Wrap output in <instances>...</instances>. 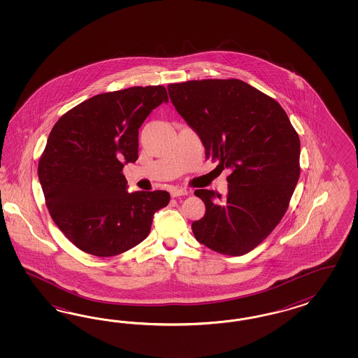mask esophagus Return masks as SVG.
Here are the masks:
<instances>
[{
  "label": "esophagus",
  "instance_id": "obj_1",
  "mask_svg": "<svg viewBox=\"0 0 358 358\" xmlns=\"http://www.w3.org/2000/svg\"><path fill=\"white\" fill-rule=\"evenodd\" d=\"M189 194V190L187 189H185V187H173L172 190H171V195L174 196V198H177V196H182V195Z\"/></svg>",
  "mask_w": 358,
  "mask_h": 358
}]
</instances>
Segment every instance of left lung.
Instances as JSON below:
<instances>
[{
    "label": "left lung",
    "mask_w": 358,
    "mask_h": 358,
    "mask_svg": "<svg viewBox=\"0 0 358 358\" xmlns=\"http://www.w3.org/2000/svg\"><path fill=\"white\" fill-rule=\"evenodd\" d=\"M178 114L198 134L207 160L229 169L224 198L199 189L206 213L193 222L207 248L241 256L256 248L285 215L299 180L301 141L281 105L238 78L168 85Z\"/></svg>",
    "instance_id": "left-lung-1"
}]
</instances>
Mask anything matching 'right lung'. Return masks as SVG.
<instances>
[{"instance_id":"obj_1","label":"right lung","mask_w":358,"mask_h":358,"mask_svg":"<svg viewBox=\"0 0 358 358\" xmlns=\"http://www.w3.org/2000/svg\"><path fill=\"white\" fill-rule=\"evenodd\" d=\"M168 101L163 85L132 87L89 98L55 123L38 164L45 206L78 250L98 257L134 248L151 231L168 192L127 193L126 163L139 152V127Z\"/></svg>"}]
</instances>
